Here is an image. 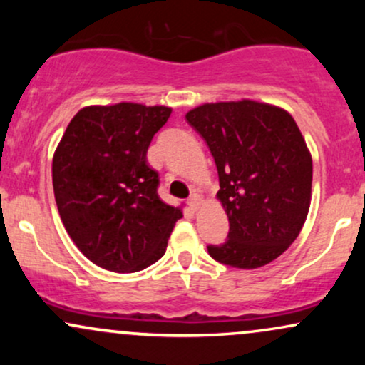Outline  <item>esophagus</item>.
Returning <instances> with one entry per match:
<instances>
[{
	"instance_id": "1",
	"label": "esophagus",
	"mask_w": 365,
	"mask_h": 365,
	"mask_svg": "<svg viewBox=\"0 0 365 365\" xmlns=\"http://www.w3.org/2000/svg\"><path fill=\"white\" fill-rule=\"evenodd\" d=\"M188 207H190L192 211H199V207H200V197L197 195V194L190 195V199H188Z\"/></svg>"
}]
</instances>
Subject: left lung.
I'll list each match as a JSON object with an SVG mask.
<instances>
[{"label": "left lung", "mask_w": 365, "mask_h": 365, "mask_svg": "<svg viewBox=\"0 0 365 365\" xmlns=\"http://www.w3.org/2000/svg\"><path fill=\"white\" fill-rule=\"evenodd\" d=\"M185 118L215 158L230 223L225 244L207 245L209 255L240 269L274 261L299 237L311 206L312 158L295 120L250 99L202 104Z\"/></svg>", "instance_id": "left-lung-1"}]
</instances>
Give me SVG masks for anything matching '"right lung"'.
<instances>
[{
	"label": "right lung",
	"instance_id": "add662e5",
	"mask_svg": "<svg viewBox=\"0 0 365 365\" xmlns=\"http://www.w3.org/2000/svg\"><path fill=\"white\" fill-rule=\"evenodd\" d=\"M171 108L118 103L82 108L53 156L58 211L73 244L113 273H135L163 257L182 209L158 195L148 163Z\"/></svg>",
	"mask_w": 365,
	"mask_h": 365
}]
</instances>
